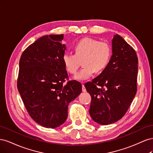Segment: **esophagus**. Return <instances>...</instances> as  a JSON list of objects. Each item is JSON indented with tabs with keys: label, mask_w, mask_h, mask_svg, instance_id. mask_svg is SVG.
Segmentation results:
<instances>
[{
	"label": "esophagus",
	"mask_w": 153,
	"mask_h": 153,
	"mask_svg": "<svg viewBox=\"0 0 153 153\" xmlns=\"http://www.w3.org/2000/svg\"><path fill=\"white\" fill-rule=\"evenodd\" d=\"M82 91L83 92H86V89L84 84H82Z\"/></svg>",
	"instance_id": "34e87169"
}]
</instances>
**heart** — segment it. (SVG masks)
I'll use <instances>...</instances> for the list:
<instances>
[{
    "mask_svg": "<svg viewBox=\"0 0 153 153\" xmlns=\"http://www.w3.org/2000/svg\"><path fill=\"white\" fill-rule=\"evenodd\" d=\"M73 50L75 54L65 53L63 55L62 62L68 72L75 74L82 61L84 68L73 77L78 81L89 79L95 71H103L107 66L112 55L109 44L91 38L78 41Z\"/></svg>",
    "mask_w": 153,
    "mask_h": 153,
    "instance_id": "obj_1",
    "label": "heart"
}]
</instances>
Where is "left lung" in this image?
<instances>
[{
	"label": "left lung",
	"mask_w": 153,
	"mask_h": 153,
	"mask_svg": "<svg viewBox=\"0 0 153 153\" xmlns=\"http://www.w3.org/2000/svg\"><path fill=\"white\" fill-rule=\"evenodd\" d=\"M112 53L102 73L85 84L91 96V117L101 125L121 119L137 92L138 61L135 50L121 36L115 34L112 40Z\"/></svg>",
	"instance_id": "1"
}]
</instances>
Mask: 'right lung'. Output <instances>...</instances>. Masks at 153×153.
I'll use <instances>...</instances> for the list:
<instances>
[{
  "label": "right lung",
  "mask_w": 153,
  "mask_h": 153,
  "mask_svg": "<svg viewBox=\"0 0 153 153\" xmlns=\"http://www.w3.org/2000/svg\"><path fill=\"white\" fill-rule=\"evenodd\" d=\"M64 34L46 35L23 52L17 87L30 116L41 126L55 128L65 123L69 103L82 92V85L69 81L62 62L66 49Z\"/></svg>",
  "instance_id": "1"
}]
</instances>
